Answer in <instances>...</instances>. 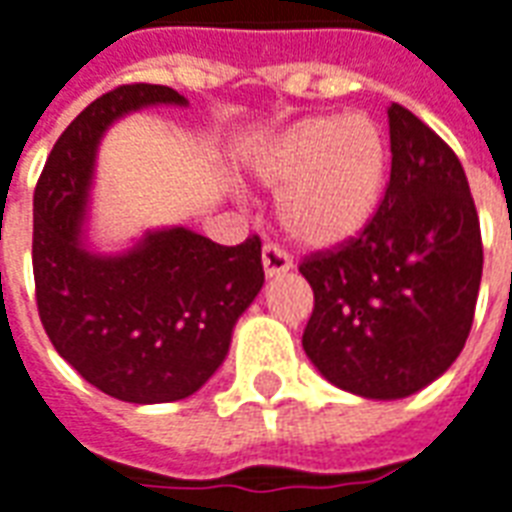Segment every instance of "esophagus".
Instances as JSON below:
<instances>
[{"label":"esophagus","mask_w":512,"mask_h":512,"mask_svg":"<svg viewBox=\"0 0 512 512\" xmlns=\"http://www.w3.org/2000/svg\"><path fill=\"white\" fill-rule=\"evenodd\" d=\"M261 264H264V275H267V278H278V275L291 270L288 253L280 251L278 245H264V251H261Z\"/></svg>","instance_id":"esophagus-1"}]
</instances>
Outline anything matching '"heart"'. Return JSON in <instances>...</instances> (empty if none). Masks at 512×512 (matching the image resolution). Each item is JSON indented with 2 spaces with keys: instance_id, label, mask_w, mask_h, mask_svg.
I'll list each match as a JSON object with an SVG mask.
<instances>
[{
  "instance_id": "obj_1",
  "label": "heart",
  "mask_w": 512,
  "mask_h": 512,
  "mask_svg": "<svg viewBox=\"0 0 512 512\" xmlns=\"http://www.w3.org/2000/svg\"><path fill=\"white\" fill-rule=\"evenodd\" d=\"M253 178L280 191L278 224L305 251H340L367 232L388 188L386 132L364 113L310 115L251 161Z\"/></svg>"
}]
</instances>
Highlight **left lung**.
Listing matches in <instances>:
<instances>
[{
	"label": "left lung",
	"instance_id": "obj_1",
	"mask_svg": "<svg viewBox=\"0 0 512 512\" xmlns=\"http://www.w3.org/2000/svg\"><path fill=\"white\" fill-rule=\"evenodd\" d=\"M391 178L359 240L299 267L315 307L302 348L332 386L405 399L440 378L472 329L483 275L478 210L456 153L388 107Z\"/></svg>",
	"mask_w": 512,
	"mask_h": 512
}]
</instances>
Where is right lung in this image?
Returning a JSON list of instances; mask_svg holds the SVG:
<instances>
[{"label":"right lung","instance_id":"add662e5","mask_svg":"<svg viewBox=\"0 0 512 512\" xmlns=\"http://www.w3.org/2000/svg\"><path fill=\"white\" fill-rule=\"evenodd\" d=\"M156 105L188 99L151 83L99 96L53 145L34 188L42 326L80 378L134 405L178 402L205 386L264 286L259 237L226 248L186 226H161L118 253L88 242L99 142L124 115Z\"/></svg>","mask_w":512,"mask_h":512}]
</instances>
